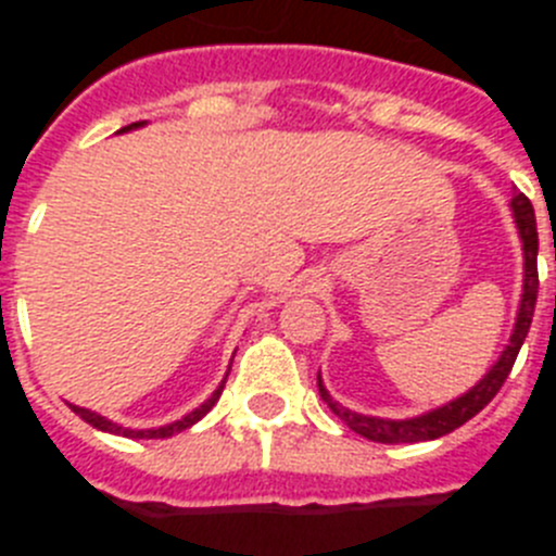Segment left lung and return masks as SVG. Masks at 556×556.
<instances>
[{
  "instance_id": "left-lung-1",
  "label": "left lung",
  "mask_w": 556,
  "mask_h": 556,
  "mask_svg": "<svg viewBox=\"0 0 556 556\" xmlns=\"http://www.w3.org/2000/svg\"><path fill=\"white\" fill-rule=\"evenodd\" d=\"M513 211L515 223H518L520 239H523V258H527V267H523V298H520V312L518 323H515V331L509 337V345L504 348L501 358L493 365V370L481 378L479 384L470 392H465L462 397L451 401V404L440 406V409L429 412V415L409 417V420H381V417H367L356 415V412H348L345 406H339L331 395L323 387L320 376H317V387H320V397L328 404V409L342 420L351 431L367 437L372 443H426V440H437V437L451 434L454 429L465 426L470 417L479 415L484 406L498 395V390L507 381L509 370H513L515 358H518L520 345L527 339L529 326H532L534 317V303H538V223H534V208L529 203L527 194H515L513 198ZM556 258V253H554Z\"/></svg>"
}]
</instances>
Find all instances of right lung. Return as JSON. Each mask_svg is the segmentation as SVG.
Returning <instances> with one entry per match:
<instances>
[{
  "label": "right lung",
  "mask_w": 556,
  "mask_h": 556,
  "mask_svg": "<svg viewBox=\"0 0 556 556\" xmlns=\"http://www.w3.org/2000/svg\"><path fill=\"white\" fill-rule=\"evenodd\" d=\"M139 125H141V122H132V125L122 127L119 132L130 130V127H139ZM225 378H228V376H225ZM223 387H225V381H223V384L217 387V392H214V395H211L208 401H205L203 406H198V409H194V412H189V415H186V417H180V420H175V424H169V426H161V429H141V431L122 429V426L111 424V420H105V417H100V415H97V412L80 409V406H72V409H75V415H80L83 420H86V424H91V426H94V429H100V431H111V434H122V437H136V440H164V437L178 434V431H184V429H189V426H194V424H198L200 417H205V415H208V412H211V406L217 404V401H219V395H223Z\"/></svg>",
  "instance_id": "1"
}]
</instances>
